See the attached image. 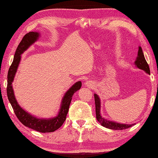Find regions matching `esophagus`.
<instances>
[{
  "instance_id": "esophagus-1",
  "label": "esophagus",
  "mask_w": 158,
  "mask_h": 158,
  "mask_svg": "<svg viewBox=\"0 0 158 158\" xmlns=\"http://www.w3.org/2000/svg\"><path fill=\"white\" fill-rule=\"evenodd\" d=\"M86 85L89 87V86H91V85H92V83H90L89 81H87V82H86Z\"/></svg>"
}]
</instances>
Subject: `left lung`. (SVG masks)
I'll return each mask as SVG.
<instances>
[{
	"label": "left lung",
	"mask_w": 158,
	"mask_h": 158,
	"mask_svg": "<svg viewBox=\"0 0 158 158\" xmlns=\"http://www.w3.org/2000/svg\"><path fill=\"white\" fill-rule=\"evenodd\" d=\"M135 64L139 69L143 70L147 73L150 74V70L149 66L147 64L146 60L144 56L142 48L139 47V52H138V57L135 61ZM94 100H95V105H96V119L98 121L99 123L104 127H106V128L111 129V130H124L127 129L128 127L132 126L134 124L132 125H127V124H122L116 123L111 121H109L100 115V98L97 94H94Z\"/></svg>",
	"instance_id": "1"
}]
</instances>
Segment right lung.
<instances>
[{
    "label": "right lung",
    "mask_w": 158,
    "mask_h": 158,
    "mask_svg": "<svg viewBox=\"0 0 158 158\" xmlns=\"http://www.w3.org/2000/svg\"><path fill=\"white\" fill-rule=\"evenodd\" d=\"M39 35L38 32H30L24 35L22 41H20L15 53L13 61L11 65L10 66L8 71L6 93H7L8 99L11 103L13 110H14L15 115L20 121V122L25 126H27L30 128L40 132H52L61 127L64 122H65L72 97L74 93L81 88V82H77L66 92L62 99L60 112L58 113V116L54 117V118L48 119L36 118V117L30 115L27 112H26L24 110L19 106L16 101L14 93H13L12 82L13 79H14L17 69H18L20 59H21V54L37 40Z\"/></svg>",
    "instance_id": "add662e5"
}]
</instances>
